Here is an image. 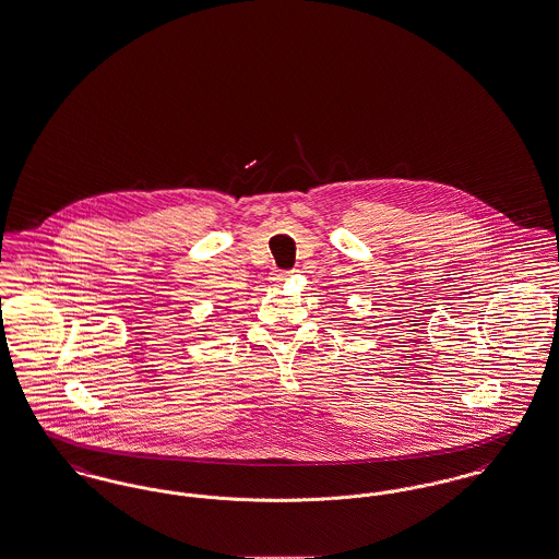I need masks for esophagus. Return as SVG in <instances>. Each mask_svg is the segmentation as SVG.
Listing matches in <instances>:
<instances>
[{
	"label": "esophagus",
	"mask_w": 559,
	"mask_h": 559,
	"mask_svg": "<svg viewBox=\"0 0 559 559\" xmlns=\"http://www.w3.org/2000/svg\"><path fill=\"white\" fill-rule=\"evenodd\" d=\"M289 276H292V272H283V270H276V272L272 274V281H274L276 285H281V283H285Z\"/></svg>",
	"instance_id": "34e87169"
}]
</instances>
